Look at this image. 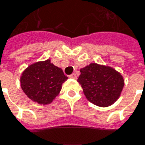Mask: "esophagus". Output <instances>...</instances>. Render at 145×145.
<instances>
[{
    "mask_svg": "<svg viewBox=\"0 0 145 145\" xmlns=\"http://www.w3.org/2000/svg\"><path fill=\"white\" fill-rule=\"evenodd\" d=\"M70 77L72 78V79H76V78H77V75H76L75 73H73V74H71L70 75Z\"/></svg>",
    "mask_w": 145,
    "mask_h": 145,
    "instance_id": "1",
    "label": "esophagus"
}]
</instances>
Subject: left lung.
I'll list each match as a JSON object with an SVG mask.
<instances>
[{"label": "left lung", "mask_w": 145, "mask_h": 145, "mask_svg": "<svg viewBox=\"0 0 145 145\" xmlns=\"http://www.w3.org/2000/svg\"><path fill=\"white\" fill-rule=\"evenodd\" d=\"M78 82L87 99L99 107L113 105L124 87V79L120 73L111 67L95 63L80 69Z\"/></svg>", "instance_id": "1"}]
</instances>
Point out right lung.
Masks as SVG:
<instances>
[{
	"label": "right lung",
	"instance_id": "1",
	"mask_svg": "<svg viewBox=\"0 0 145 145\" xmlns=\"http://www.w3.org/2000/svg\"><path fill=\"white\" fill-rule=\"evenodd\" d=\"M67 79L60 68L47 59L36 62L26 68L20 77V86L31 100L40 105H47L58 95L62 84Z\"/></svg>",
	"mask_w": 145,
	"mask_h": 145
}]
</instances>
